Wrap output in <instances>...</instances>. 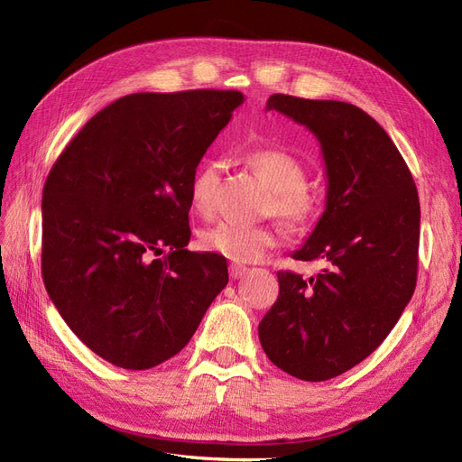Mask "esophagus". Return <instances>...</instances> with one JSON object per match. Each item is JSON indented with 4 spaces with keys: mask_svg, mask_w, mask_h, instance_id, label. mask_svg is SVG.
I'll return each instance as SVG.
<instances>
[{
    "mask_svg": "<svg viewBox=\"0 0 462 462\" xmlns=\"http://www.w3.org/2000/svg\"><path fill=\"white\" fill-rule=\"evenodd\" d=\"M249 269L247 267H242V265H230V276L234 281H238V279H242V276L247 273Z\"/></svg>",
    "mask_w": 462,
    "mask_h": 462,
    "instance_id": "1",
    "label": "esophagus"
}]
</instances>
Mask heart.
<instances>
[{
	"instance_id": "obj_1",
	"label": "heart",
	"mask_w": 462,
	"mask_h": 462,
	"mask_svg": "<svg viewBox=\"0 0 462 462\" xmlns=\"http://www.w3.org/2000/svg\"><path fill=\"white\" fill-rule=\"evenodd\" d=\"M245 162L273 189L267 213L279 217L286 226L306 228L318 213V195L306 186V166L284 149L263 147L245 152ZM220 181V164L205 161L189 181V203L195 213L210 215ZM279 242L273 226H245L220 222L201 236V245L234 263H257Z\"/></svg>"
}]
</instances>
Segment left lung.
I'll use <instances>...</instances> for the list:
<instances>
[{
  "label": "left lung",
  "instance_id": "obj_1",
  "mask_svg": "<svg viewBox=\"0 0 462 462\" xmlns=\"http://www.w3.org/2000/svg\"><path fill=\"white\" fill-rule=\"evenodd\" d=\"M267 110L306 125L321 144L325 210L292 257L325 267L308 281L276 273L279 298L259 323V340L282 372L333 379L387 338L414 294L418 191L385 129L354 104L273 95Z\"/></svg>",
  "mask_w": 462,
  "mask_h": 462
}]
</instances>
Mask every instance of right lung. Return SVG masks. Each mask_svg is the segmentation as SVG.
Instances as JSON below:
<instances>
[{
  "label": "right lung",
  "instance_id": "add662e5",
  "mask_svg": "<svg viewBox=\"0 0 462 462\" xmlns=\"http://www.w3.org/2000/svg\"><path fill=\"white\" fill-rule=\"evenodd\" d=\"M242 102L240 90L215 88L127 95L50 170L44 286L71 331L117 367L172 358L228 284L226 259L186 249L189 181Z\"/></svg>",
  "mask_w": 462,
  "mask_h": 462
}]
</instances>
